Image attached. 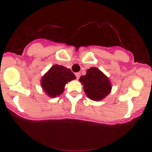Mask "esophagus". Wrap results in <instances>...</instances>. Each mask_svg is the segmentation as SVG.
<instances>
[{
	"label": "esophagus",
	"instance_id": "1",
	"mask_svg": "<svg viewBox=\"0 0 152 152\" xmlns=\"http://www.w3.org/2000/svg\"><path fill=\"white\" fill-rule=\"evenodd\" d=\"M76 78L79 79L81 76V73H76Z\"/></svg>",
	"mask_w": 152,
	"mask_h": 152
}]
</instances>
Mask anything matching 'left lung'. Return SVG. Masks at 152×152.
Wrapping results in <instances>:
<instances>
[{
	"label": "left lung",
	"mask_w": 152,
	"mask_h": 152,
	"mask_svg": "<svg viewBox=\"0 0 152 152\" xmlns=\"http://www.w3.org/2000/svg\"><path fill=\"white\" fill-rule=\"evenodd\" d=\"M79 81L83 84L86 95L91 100H102L111 91L108 78L96 67H90L85 76H81Z\"/></svg>",
	"instance_id": "obj_1"
}]
</instances>
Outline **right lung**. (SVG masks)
I'll list each match as a JSON object with an SVG mask.
<instances>
[{"instance_id":"add662e5","label":"right lung","mask_w":152,"mask_h":152,"mask_svg":"<svg viewBox=\"0 0 152 152\" xmlns=\"http://www.w3.org/2000/svg\"><path fill=\"white\" fill-rule=\"evenodd\" d=\"M76 79V76L70 69L55 65L42 78L41 85L45 93L50 97L62 94L67 82Z\"/></svg>"}]
</instances>
